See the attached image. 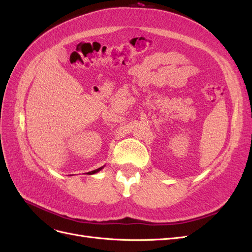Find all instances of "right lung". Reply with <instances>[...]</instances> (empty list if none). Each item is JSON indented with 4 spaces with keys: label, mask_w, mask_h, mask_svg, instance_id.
<instances>
[{
    "label": "right lung",
    "mask_w": 252,
    "mask_h": 252,
    "mask_svg": "<svg viewBox=\"0 0 252 252\" xmlns=\"http://www.w3.org/2000/svg\"><path fill=\"white\" fill-rule=\"evenodd\" d=\"M103 168H104V166L100 167V168H97V169H95V170H93V171H89V172H87V174H94V173H96V172H98V171H101V170H102Z\"/></svg>",
    "instance_id": "add662e5"
}]
</instances>
